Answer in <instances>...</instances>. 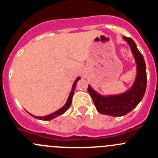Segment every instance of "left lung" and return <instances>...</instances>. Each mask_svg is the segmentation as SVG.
<instances>
[{"instance_id":"1","label":"left lung","mask_w":158,"mask_h":158,"mask_svg":"<svg viewBox=\"0 0 158 158\" xmlns=\"http://www.w3.org/2000/svg\"><path fill=\"white\" fill-rule=\"evenodd\" d=\"M123 39L130 45L137 63V77L132 88L123 94L102 96L96 93L90 86L88 87V92L92 96L96 109L104 115L112 116L127 115L139 104L146 93L147 77L144 58L132 39L126 36H123Z\"/></svg>"}]
</instances>
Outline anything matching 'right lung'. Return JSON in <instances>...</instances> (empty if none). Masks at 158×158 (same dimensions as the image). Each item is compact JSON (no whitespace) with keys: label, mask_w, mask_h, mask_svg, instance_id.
<instances>
[{"label":"right lung","mask_w":158,"mask_h":158,"mask_svg":"<svg viewBox=\"0 0 158 158\" xmlns=\"http://www.w3.org/2000/svg\"><path fill=\"white\" fill-rule=\"evenodd\" d=\"M79 80H80V77H77L76 79V81H74V83H73V85L72 90H71L70 93H69V98H68V100H67L66 104H65V105H64L63 107H62V108H61V109L58 110V111H55V112H54V113H52V114H50V115H46V116H43V117L35 116V115H31L32 116L34 117V118H35L42 119V120H51V119H52V118H55V117L58 116V115H62V114H63L64 112H65V111H66L67 110L69 109V107H70L71 103H72V97H73V93H74L75 88H76V85H77V82Z\"/></svg>","instance_id":"obj_1"}]
</instances>
